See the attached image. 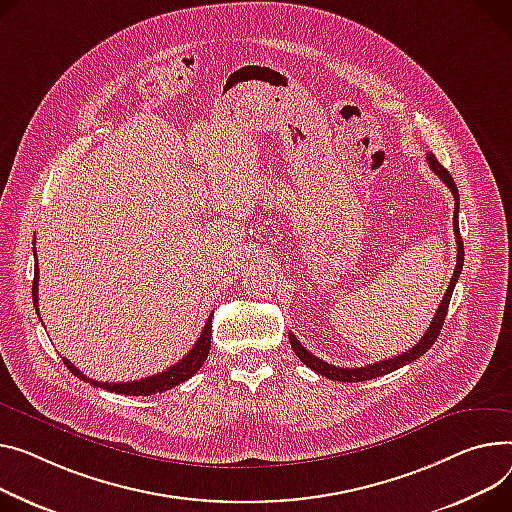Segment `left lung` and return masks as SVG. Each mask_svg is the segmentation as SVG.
Wrapping results in <instances>:
<instances>
[{
  "instance_id": "1",
  "label": "left lung",
  "mask_w": 512,
  "mask_h": 512,
  "mask_svg": "<svg viewBox=\"0 0 512 512\" xmlns=\"http://www.w3.org/2000/svg\"><path fill=\"white\" fill-rule=\"evenodd\" d=\"M426 160H428L430 168L434 170V175H438V179L451 189V193H453V197H455L453 228H455V238H457V265H455V271H453V278H451V282H449V288H447L445 296H442V300H440L438 311H436V315H434L430 327L426 329L424 337H420V342H418L412 350H407V352H403V354H399V356H393V358H389V360H379V362L366 364V366H360V368H339V366H333V364H329V362H323L321 358L313 356L309 350H306V348L298 342V339L294 337V333H290V346H292L294 354H296L306 366L313 368L315 372H319L321 377H327V379H331V381H342V383H362V381H368V379H377V377H383V374H389V372H393V370H397V368H401V366H405V364H410V362L418 360V358L424 356V354L434 346V342H436V337H438V333H440V329H442V323H445L447 311H449V302H451L455 284H457L459 274H461V269H463V255H465V251H463V238H461V232H459V191H457V185H455V181H453L449 170L434 158V154H428Z\"/></svg>"
}]
</instances>
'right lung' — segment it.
Segmentation results:
<instances>
[{
    "instance_id": "right-lung-1",
    "label": "right lung",
    "mask_w": 512,
    "mask_h": 512,
    "mask_svg": "<svg viewBox=\"0 0 512 512\" xmlns=\"http://www.w3.org/2000/svg\"><path fill=\"white\" fill-rule=\"evenodd\" d=\"M34 257H37V255H34ZM32 300H34V309H37V313H39V265H37V271H34V280H32ZM210 348H212V315L208 317L206 325H203L195 346L189 350V354L183 360H179L177 364H173L170 368H166L158 374H152V377H146L142 381L100 383V381L88 379L86 374H82L67 358H63V364L70 368V372L76 374L78 379L88 381L94 387H100V389L111 391V393H119V395L140 397V395H156V393L168 391V389H173V387L185 383L187 379H191L193 374L201 368V364L206 362V358L210 354Z\"/></svg>"
}]
</instances>
